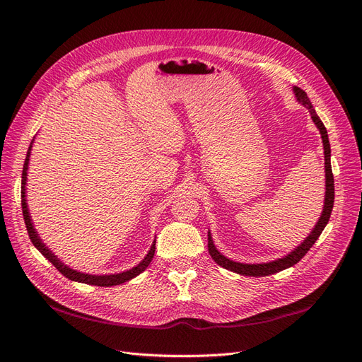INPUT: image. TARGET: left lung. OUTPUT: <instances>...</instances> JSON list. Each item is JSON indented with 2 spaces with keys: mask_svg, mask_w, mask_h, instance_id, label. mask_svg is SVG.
Listing matches in <instances>:
<instances>
[{
  "mask_svg": "<svg viewBox=\"0 0 362 362\" xmlns=\"http://www.w3.org/2000/svg\"><path fill=\"white\" fill-rule=\"evenodd\" d=\"M294 93H296V98L297 100L300 102L302 105H305L309 112L310 117L315 122V125L318 127L321 137H322V144H324V155H325V199H324V210L321 213V217L318 220V223L313 228V230L310 232L309 237L298 245L294 251L286 257L278 259L275 262H269V263H259V264H245V263H237V262H232L229 259H226L225 256H222L216 250L213 240L210 237V232H209V253L211 256V259L222 266L225 269H229L232 272H237L240 275H247V276H268L276 272L284 271L290 266H294L297 262H300L302 257L308 253L310 250V247L315 244V241L320 238V235L322 233L324 228L327 226L329 216H332L333 211V204H334V177H333V171H332V161H329V153H332V149H329V142H328V134H327V129L324 127L322 121L320 119V117L317 115L315 109H313L308 94L300 88V87H294Z\"/></svg>",
  "mask_w": 362,
  "mask_h": 362,
  "instance_id": "left-lung-1",
  "label": "left lung"
}]
</instances>
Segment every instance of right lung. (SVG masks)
Segmentation results:
<instances>
[{
  "instance_id": "right-lung-1",
  "label": "right lung",
  "mask_w": 362,
  "mask_h": 362,
  "mask_svg": "<svg viewBox=\"0 0 362 362\" xmlns=\"http://www.w3.org/2000/svg\"><path fill=\"white\" fill-rule=\"evenodd\" d=\"M30 146H33V144H30ZM30 146L28 149V153H26V160H25V164H23V171H22V211H23V218H25V225H26V230L29 233V238L30 241H33V244L37 247V250H40V253L45 257L49 259V262L54 266V268L62 274L65 275L66 278L72 279V281H78V282H84V284H90V286H98V287H112V286H119L122 284V282L125 281H130L132 278L137 276L139 274H142L149 263L152 262L153 259V255H155V244H152L151 250L148 256L140 262L136 268L130 269V271H125L122 274H115V275H87V274H81V272H76L71 268H68V266H65L64 263H62L52 251L47 248L41 240L38 238V233L35 232L34 226H33V222H30V217H29V213H28V206H26V199H25V185H26V175H28V163H29V155H30Z\"/></svg>"
}]
</instances>
